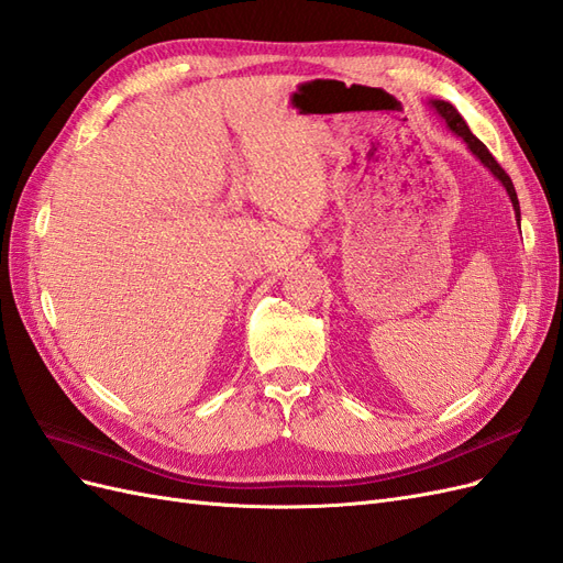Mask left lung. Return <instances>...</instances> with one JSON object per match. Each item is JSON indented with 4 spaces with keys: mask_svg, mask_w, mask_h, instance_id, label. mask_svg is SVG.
Masks as SVG:
<instances>
[{
    "mask_svg": "<svg viewBox=\"0 0 563 563\" xmlns=\"http://www.w3.org/2000/svg\"><path fill=\"white\" fill-rule=\"evenodd\" d=\"M441 119H444L446 122V126H449V131L451 133H455L457 139H463L465 141V145H467V150L472 152V155L479 159L488 172L493 174V178L496 180H500V185L505 187V192H507V197H509V201H512V209H515V218H517V225L521 223V211H519V199H517V190H515V185H512V180H509V176L503 172V166L493 159V155L488 152V147L476 139V135L470 131V126H467V122L463 117H460V112L449 103V100H430L428 103ZM519 230H521V225H519Z\"/></svg>",
    "mask_w": 563,
    "mask_h": 563,
    "instance_id": "obj_1",
    "label": "left lung"
}]
</instances>
